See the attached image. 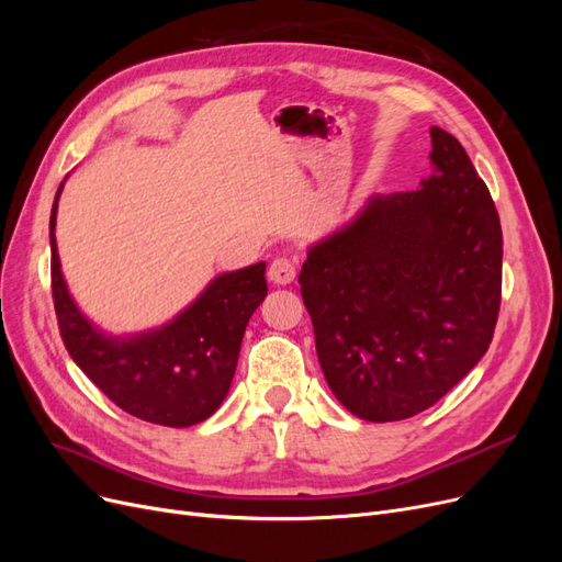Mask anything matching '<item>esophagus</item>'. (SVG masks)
I'll return each mask as SVG.
<instances>
[{"label": "esophagus", "instance_id": "obj_1", "mask_svg": "<svg viewBox=\"0 0 562 562\" xmlns=\"http://www.w3.org/2000/svg\"><path fill=\"white\" fill-rule=\"evenodd\" d=\"M295 274H297L295 262H293V260H288V258H277L274 262L269 265V271H267L269 281H271V283H277V285H288V283H293V281H295Z\"/></svg>", "mask_w": 562, "mask_h": 562}]
</instances>
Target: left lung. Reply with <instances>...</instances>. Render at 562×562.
I'll use <instances>...</instances> for the list:
<instances>
[{"mask_svg": "<svg viewBox=\"0 0 562 562\" xmlns=\"http://www.w3.org/2000/svg\"><path fill=\"white\" fill-rule=\"evenodd\" d=\"M419 190L372 194L307 250L300 291L335 398L368 422L427 411L479 363L502 300V225L454 135Z\"/></svg>", "mask_w": 562, "mask_h": 562, "instance_id": "left-lung-1", "label": "left lung"}]
</instances>
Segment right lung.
I'll return each instance as SVG.
<instances>
[{"label": "right lung", "instance_id": "1", "mask_svg": "<svg viewBox=\"0 0 562 562\" xmlns=\"http://www.w3.org/2000/svg\"><path fill=\"white\" fill-rule=\"evenodd\" d=\"M60 182L50 209V285L65 349L87 378L128 415L192 427L223 405L252 312L267 295L265 262L217 274L201 295L159 328L110 335L67 291L56 244Z\"/></svg>", "mask_w": 562, "mask_h": 562}]
</instances>
